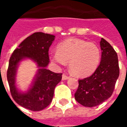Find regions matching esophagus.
Segmentation results:
<instances>
[{
  "label": "esophagus",
  "mask_w": 127,
  "mask_h": 127,
  "mask_svg": "<svg viewBox=\"0 0 127 127\" xmlns=\"http://www.w3.org/2000/svg\"><path fill=\"white\" fill-rule=\"evenodd\" d=\"M69 76H67L66 75H65V74H63V77H62V79L63 80H67V79H69Z\"/></svg>",
  "instance_id": "1"
}]
</instances>
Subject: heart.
Returning <instances> with one entry per match:
<instances>
[{
  "label": "heart",
  "instance_id": "1",
  "mask_svg": "<svg viewBox=\"0 0 127 127\" xmlns=\"http://www.w3.org/2000/svg\"><path fill=\"white\" fill-rule=\"evenodd\" d=\"M58 66L69 63L70 71L78 77L91 75L97 69L101 59L100 48L95 43L79 38H69L61 42L57 51L50 54Z\"/></svg>",
  "mask_w": 127,
  "mask_h": 127
}]
</instances>
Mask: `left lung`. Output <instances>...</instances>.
<instances>
[{
    "label": "left lung",
    "instance_id": "obj_1",
    "mask_svg": "<svg viewBox=\"0 0 127 127\" xmlns=\"http://www.w3.org/2000/svg\"><path fill=\"white\" fill-rule=\"evenodd\" d=\"M100 45L102 56L99 66L91 76L79 80L75 93L76 100L84 107H96L109 98L119 77L117 53L104 38Z\"/></svg>",
    "mask_w": 127,
    "mask_h": 127
}]
</instances>
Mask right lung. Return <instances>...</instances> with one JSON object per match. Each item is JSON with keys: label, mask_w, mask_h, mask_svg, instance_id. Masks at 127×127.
<instances>
[{"label": "right lung", "mask_w": 127, "mask_h": 127, "mask_svg": "<svg viewBox=\"0 0 127 127\" xmlns=\"http://www.w3.org/2000/svg\"><path fill=\"white\" fill-rule=\"evenodd\" d=\"M54 39V35L33 33L20 43L10 57L7 73L10 92L15 102L25 109L38 111L46 108L52 101L56 86L61 81L62 73L46 69L49 63V49ZM25 59L36 62L39 69L30 88L22 92L16 87L15 77L19 64Z\"/></svg>", "instance_id": "add662e5"}]
</instances>
